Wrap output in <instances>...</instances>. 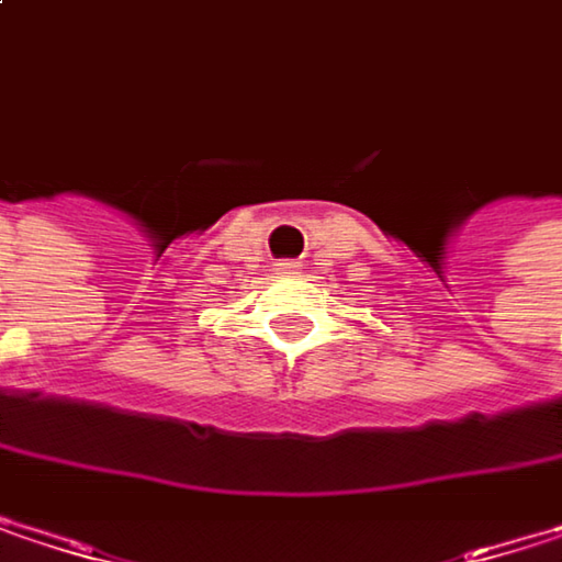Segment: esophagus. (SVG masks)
Listing matches in <instances>:
<instances>
[{"label": "esophagus", "mask_w": 562, "mask_h": 562, "mask_svg": "<svg viewBox=\"0 0 562 562\" xmlns=\"http://www.w3.org/2000/svg\"><path fill=\"white\" fill-rule=\"evenodd\" d=\"M277 273H280V277H295V273H299V263L282 260V263H277Z\"/></svg>", "instance_id": "1"}]
</instances>
